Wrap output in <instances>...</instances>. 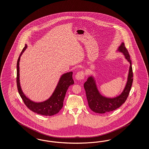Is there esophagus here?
<instances>
[{"label": "esophagus", "mask_w": 149, "mask_h": 149, "mask_svg": "<svg viewBox=\"0 0 149 149\" xmlns=\"http://www.w3.org/2000/svg\"><path fill=\"white\" fill-rule=\"evenodd\" d=\"M84 77H85V73L83 71H80L77 72L75 75V78L77 80H80L84 79Z\"/></svg>", "instance_id": "esophagus-1"}]
</instances>
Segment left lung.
<instances>
[{"mask_svg":"<svg viewBox=\"0 0 149 149\" xmlns=\"http://www.w3.org/2000/svg\"><path fill=\"white\" fill-rule=\"evenodd\" d=\"M117 51L124 54L125 58L130 64L126 85L122 93L116 97L108 98L99 93L97 88L94 77H88L84 84V88L86 91V97L90 108L95 113H104L116 110L123 104L129 95L133 82V70L132 62L128 50L124 42L119 46Z\"/></svg>","mask_w":149,"mask_h":149,"instance_id":"1","label":"left lung"}]
</instances>
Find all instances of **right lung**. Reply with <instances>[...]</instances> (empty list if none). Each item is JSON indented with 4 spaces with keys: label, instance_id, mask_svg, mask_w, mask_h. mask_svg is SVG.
Returning <instances> with one entry per match:
<instances>
[{
    "label": "right lung",
    "instance_id": "right-lung-1",
    "mask_svg": "<svg viewBox=\"0 0 149 149\" xmlns=\"http://www.w3.org/2000/svg\"><path fill=\"white\" fill-rule=\"evenodd\" d=\"M26 44L19 56L17 62V86L18 93L22 98L24 103L27 108L32 111L45 116H52L58 113L62 108L63 101L69 87L74 84L72 79V72H67L63 74L59 79L58 83L54 93L48 99L42 102L36 103L28 98L23 93L19 82V60L23 52L27 49Z\"/></svg>",
    "mask_w": 149,
    "mask_h": 149
}]
</instances>
